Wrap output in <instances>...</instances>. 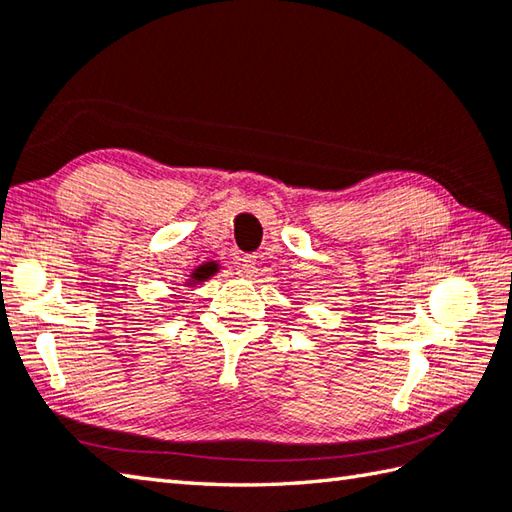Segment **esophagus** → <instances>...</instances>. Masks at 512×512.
<instances>
[{"instance_id":"obj_1","label":"esophagus","mask_w":512,"mask_h":512,"mask_svg":"<svg viewBox=\"0 0 512 512\" xmlns=\"http://www.w3.org/2000/svg\"><path fill=\"white\" fill-rule=\"evenodd\" d=\"M239 270L246 277H253L257 273V257L255 255H244L242 259H239Z\"/></svg>"}]
</instances>
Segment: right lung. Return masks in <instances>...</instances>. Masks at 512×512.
<instances>
[{"label": "right lung", "mask_w": 512, "mask_h": 512, "mask_svg": "<svg viewBox=\"0 0 512 512\" xmlns=\"http://www.w3.org/2000/svg\"><path fill=\"white\" fill-rule=\"evenodd\" d=\"M193 277H195V279H199V282H202V279H206V273H204V270H202V268H199V270H197V273H195Z\"/></svg>", "instance_id": "1"}]
</instances>
